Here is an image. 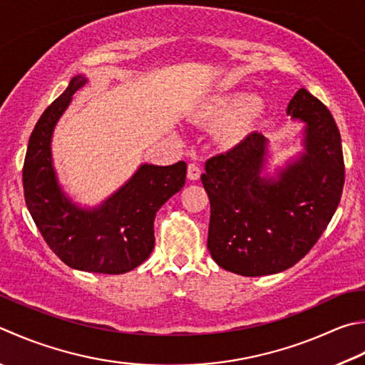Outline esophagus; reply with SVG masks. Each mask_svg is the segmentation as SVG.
<instances>
[{
	"mask_svg": "<svg viewBox=\"0 0 365 365\" xmlns=\"http://www.w3.org/2000/svg\"><path fill=\"white\" fill-rule=\"evenodd\" d=\"M201 173H202V169L197 163H190L188 164V178H190V180H199Z\"/></svg>",
	"mask_w": 365,
	"mask_h": 365,
	"instance_id": "obj_1",
	"label": "esophagus"
}]
</instances>
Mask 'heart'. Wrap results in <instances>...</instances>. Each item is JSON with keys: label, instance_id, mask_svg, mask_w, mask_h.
Returning <instances> with one entry per match:
<instances>
[{"label": "heart", "instance_id": "obj_1", "mask_svg": "<svg viewBox=\"0 0 365 365\" xmlns=\"http://www.w3.org/2000/svg\"><path fill=\"white\" fill-rule=\"evenodd\" d=\"M259 112L261 104L253 95L235 91L205 103L201 109V118L212 126L225 125L221 130V140L226 145L235 147L247 139Z\"/></svg>", "mask_w": 365, "mask_h": 365}]
</instances>
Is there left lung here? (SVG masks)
Listing matches in <instances>:
<instances>
[{"label":"left lung","instance_id":"left-lung-1","mask_svg":"<svg viewBox=\"0 0 365 365\" xmlns=\"http://www.w3.org/2000/svg\"><path fill=\"white\" fill-rule=\"evenodd\" d=\"M287 113L305 121V153L278 180L259 175L267 145L261 133L205 163L207 248L230 272L261 277L292 267L317 244L339 207L345 163L332 113L305 88L292 96Z\"/></svg>","mask_w":365,"mask_h":365}]
</instances>
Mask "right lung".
Wrapping results in <instances>:
<instances>
[{
    "label": "right lung",
    "mask_w": 365,
    "mask_h": 365,
    "mask_svg": "<svg viewBox=\"0 0 365 365\" xmlns=\"http://www.w3.org/2000/svg\"><path fill=\"white\" fill-rule=\"evenodd\" d=\"M85 82L82 76L74 77L34 126L24 163L25 202L46 244L66 266L118 275L140 266L152 253L156 212L183 188L187 163L142 164L131 180L98 209L76 207L56 183L50 139L56 121Z\"/></svg>",
    "instance_id": "obj_1"
}]
</instances>
